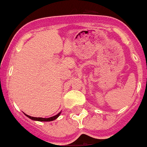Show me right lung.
<instances>
[{"label": "right lung", "instance_id": "obj_1", "mask_svg": "<svg viewBox=\"0 0 147 147\" xmlns=\"http://www.w3.org/2000/svg\"><path fill=\"white\" fill-rule=\"evenodd\" d=\"M61 112L57 114V115H54V116H52V117H50V118H48V119H45V118H37V117H32V116H30V115H26V114H25L26 115L27 117L29 118L30 119H32V120H34V121H54L56 119H57L58 117L59 116V115H60Z\"/></svg>", "mask_w": 147, "mask_h": 147}]
</instances>
